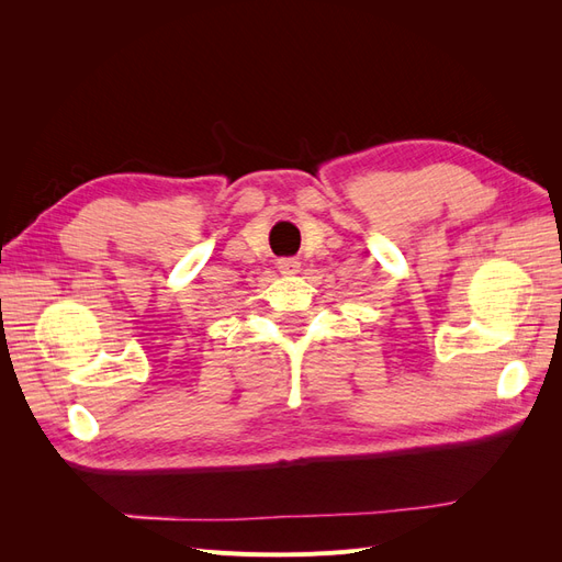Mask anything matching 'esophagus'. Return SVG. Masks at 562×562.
<instances>
[{"label": "esophagus", "instance_id": "1", "mask_svg": "<svg viewBox=\"0 0 562 562\" xmlns=\"http://www.w3.org/2000/svg\"><path fill=\"white\" fill-rule=\"evenodd\" d=\"M277 265L281 269V274H295V271L300 269V262L295 258H281Z\"/></svg>", "mask_w": 562, "mask_h": 562}]
</instances>
